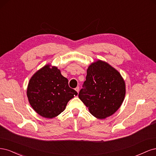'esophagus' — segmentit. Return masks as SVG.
<instances>
[{
    "instance_id": "1",
    "label": "esophagus",
    "mask_w": 156,
    "mask_h": 156,
    "mask_svg": "<svg viewBox=\"0 0 156 156\" xmlns=\"http://www.w3.org/2000/svg\"><path fill=\"white\" fill-rule=\"evenodd\" d=\"M75 90H76L78 93H79V87H77L75 88Z\"/></svg>"
}]
</instances>
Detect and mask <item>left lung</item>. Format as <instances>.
<instances>
[{
    "mask_svg": "<svg viewBox=\"0 0 156 156\" xmlns=\"http://www.w3.org/2000/svg\"><path fill=\"white\" fill-rule=\"evenodd\" d=\"M83 87L79 93V99L99 119L114 114L124 100V80L116 69L100 60L88 66Z\"/></svg>",
    "mask_w": 156,
    "mask_h": 156,
    "instance_id": "8db88e82",
    "label": "left lung"
}]
</instances>
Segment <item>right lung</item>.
Segmentation results:
<instances>
[{
	"label": "right lung",
	"mask_w": 156,
	"mask_h": 156,
	"mask_svg": "<svg viewBox=\"0 0 156 156\" xmlns=\"http://www.w3.org/2000/svg\"><path fill=\"white\" fill-rule=\"evenodd\" d=\"M48 64L36 72L28 84L27 95L37 114L53 119L63 112L68 102L77 92L68 85V80L56 66Z\"/></svg>",
	"instance_id": "add662e5"
}]
</instances>
